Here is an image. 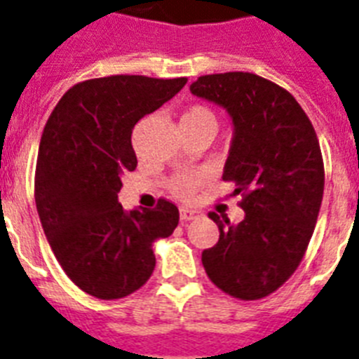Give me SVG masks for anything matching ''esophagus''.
<instances>
[{"label":"esophagus","instance_id":"1","mask_svg":"<svg viewBox=\"0 0 359 359\" xmlns=\"http://www.w3.org/2000/svg\"><path fill=\"white\" fill-rule=\"evenodd\" d=\"M201 212L196 211V209H192V207H182L180 209V218H182V222H189V220H194V218H198Z\"/></svg>","mask_w":359,"mask_h":359}]
</instances>
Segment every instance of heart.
<instances>
[{
	"mask_svg": "<svg viewBox=\"0 0 359 359\" xmlns=\"http://www.w3.org/2000/svg\"><path fill=\"white\" fill-rule=\"evenodd\" d=\"M182 123H215V114L211 109H207L205 106H192L191 109H187L182 117ZM203 182V177L196 176V174H191V176H180L176 177L170 185L174 194H177L180 198H191L194 192L198 191L200 183Z\"/></svg>",
	"mask_w": 359,
	"mask_h": 359,
	"instance_id": "b5f03b06",
	"label": "heart"
}]
</instances>
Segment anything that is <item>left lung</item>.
<instances>
[{
  "instance_id": "8db88e82",
  "label": "left lung",
  "mask_w": 359,
  "mask_h": 359,
  "mask_svg": "<svg viewBox=\"0 0 359 359\" xmlns=\"http://www.w3.org/2000/svg\"><path fill=\"white\" fill-rule=\"evenodd\" d=\"M191 93L231 117L222 177L235 183L245 212L240 224L209 212L220 238L201 264L233 297L262 299L292 277L312 238L325 189L318 135L288 91L253 73L200 76Z\"/></svg>"
}]
</instances>
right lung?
I'll return each instance as SVG.
<instances>
[{"label":"right lung","mask_w":359,"mask_h":359,"mask_svg":"<svg viewBox=\"0 0 359 359\" xmlns=\"http://www.w3.org/2000/svg\"><path fill=\"white\" fill-rule=\"evenodd\" d=\"M187 79L115 75L73 86L53 109L40 141L34 198L56 260L80 290L121 299L150 279L152 244L174 233L180 212L126 211L117 200L124 172L137 167L132 130Z\"/></svg>","instance_id":"obj_1"}]
</instances>
